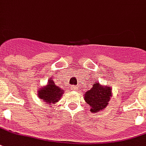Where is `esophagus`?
<instances>
[{"mask_svg":"<svg viewBox=\"0 0 146 146\" xmlns=\"http://www.w3.org/2000/svg\"><path fill=\"white\" fill-rule=\"evenodd\" d=\"M72 89H73V90H74V89H75V87H73V88H72Z\"/></svg>","mask_w":146,"mask_h":146,"instance_id":"1","label":"esophagus"}]
</instances>
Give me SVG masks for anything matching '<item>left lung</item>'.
Listing matches in <instances>:
<instances>
[{
    "instance_id": "obj_1",
    "label": "left lung",
    "mask_w": 146,
    "mask_h": 146,
    "mask_svg": "<svg viewBox=\"0 0 146 146\" xmlns=\"http://www.w3.org/2000/svg\"><path fill=\"white\" fill-rule=\"evenodd\" d=\"M111 97V87H104L94 82L93 87L84 94V100L90 107L91 113L98 112L105 108Z\"/></svg>"
}]
</instances>
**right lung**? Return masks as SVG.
Masks as SVG:
<instances>
[{
	"mask_svg": "<svg viewBox=\"0 0 146 146\" xmlns=\"http://www.w3.org/2000/svg\"><path fill=\"white\" fill-rule=\"evenodd\" d=\"M63 93L64 90L55 85L53 80L49 79V80H48V84L45 87H42L38 90V96L45 103L52 105L61 98Z\"/></svg>",
	"mask_w": 146,
	"mask_h": 146,
	"instance_id": "add662e5",
	"label": "right lung"
}]
</instances>
